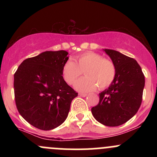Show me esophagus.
<instances>
[{
	"label": "esophagus",
	"instance_id": "esophagus-1",
	"mask_svg": "<svg viewBox=\"0 0 157 157\" xmlns=\"http://www.w3.org/2000/svg\"><path fill=\"white\" fill-rule=\"evenodd\" d=\"M79 96L82 97H85L87 96V94H85V93H79Z\"/></svg>",
	"mask_w": 157,
	"mask_h": 157
}]
</instances>
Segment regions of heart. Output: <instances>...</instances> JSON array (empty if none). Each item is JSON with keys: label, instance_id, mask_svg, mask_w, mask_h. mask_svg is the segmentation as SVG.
<instances>
[{"label": "heart", "instance_id": "b5f03b06", "mask_svg": "<svg viewBox=\"0 0 157 157\" xmlns=\"http://www.w3.org/2000/svg\"><path fill=\"white\" fill-rule=\"evenodd\" d=\"M86 77L75 83V89L80 91H92L100 87L103 89L112 83L116 76V67L111 60L93 52H86L68 60L62 68L65 81L70 85L75 83L82 73Z\"/></svg>", "mask_w": 157, "mask_h": 157}]
</instances>
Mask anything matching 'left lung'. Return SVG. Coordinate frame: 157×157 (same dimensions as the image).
Returning a JSON list of instances; mask_svg holds the SVG:
<instances>
[{
  "label": "left lung",
  "mask_w": 157,
  "mask_h": 157,
  "mask_svg": "<svg viewBox=\"0 0 157 157\" xmlns=\"http://www.w3.org/2000/svg\"><path fill=\"white\" fill-rule=\"evenodd\" d=\"M116 67V76L91 109L97 121L106 126L121 125L136 114L142 102L145 76L134 59L117 51L103 49Z\"/></svg>",
  "instance_id": "8db88e82"
}]
</instances>
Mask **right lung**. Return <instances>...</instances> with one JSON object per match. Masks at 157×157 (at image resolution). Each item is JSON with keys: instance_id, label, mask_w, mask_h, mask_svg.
<instances>
[{"instance_id": "right-lung-1", "label": "right lung", "mask_w": 157, "mask_h": 157, "mask_svg": "<svg viewBox=\"0 0 157 157\" xmlns=\"http://www.w3.org/2000/svg\"><path fill=\"white\" fill-rule=\"evenodd\" d=\"M68 54L64 50L42 52L23 60L14 75L15 103L20 114L40 130L60 125L77 96L62 75Z\"/></svg>"}]
</instances>
